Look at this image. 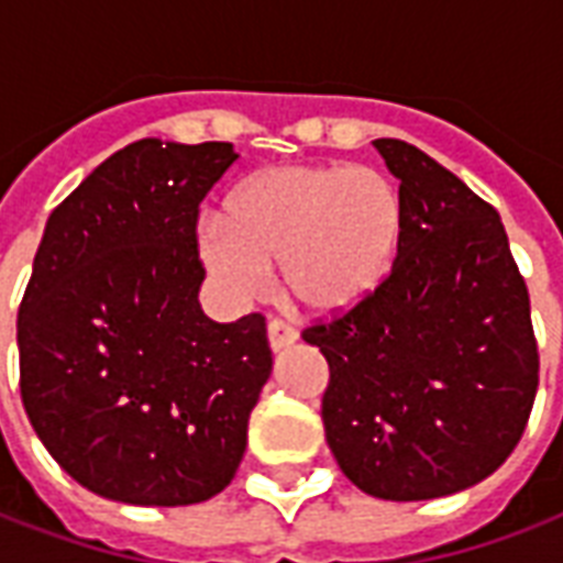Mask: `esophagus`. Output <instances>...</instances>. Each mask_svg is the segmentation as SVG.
<instances>
[{"mask_svg": "<svg viewBox=\"0 0 563 563\" xmlns=\"http://www.w3.org/2000/svg\"><path fill=\"white\" fill-rule=\"evenodd\" d=\"M267 338H269V350L282 352L287 346H294L296 343V331L282 320H269L267 325Z\"/></svg>", "mask_w": 563, "mask_h": 563, "instance_id": "obj_1", "label": "esophagus"}]
</instances>
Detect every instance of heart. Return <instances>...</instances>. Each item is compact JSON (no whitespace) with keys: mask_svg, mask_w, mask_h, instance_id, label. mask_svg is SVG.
Here are the masks:
<instances>
[{"mask_svg":"<svg viewBox=\"0 0 563 563\" xmlns=\"http://www.w3.org/2000/svg\"><path fill=\"white\" fill-rule=\"evenodd\" d=\"M205 222V267L234 299L258 296L278 267L282 285L313 317H338L376 294L402 241V199L376 167L294 164L243 178Z\"/></svg>","mask_w":563,"mask_h":563,"instance_id":"heart-1","label":"heart"}]
</instances>
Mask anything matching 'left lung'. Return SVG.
Returning <instances> with one entry per match:
<instances>
[{
    "instance_id": "1",
    "label": "left lung",
    "mask_w": 563,
    "mask_h": 563,
    "mask_svg": "<svg viewBox=\"0 0 563 563\" xmlns=\"http://www.w3.org/2000/svg\"><path fill=\"white\" fill-rule=\"evenodd\" d=\"M402 241L358 308L305 329L329 361L322 426L352 485L420 503L478 485L520 443L538 394L529 290L496 208L405 141Z\"/></svg>"
}]
</instances>
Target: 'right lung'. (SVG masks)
Returning <instances> with one entry per match:
<instances>
[{"mask_svg": "<svg viewBox=\"0 0 563 563\" xmlns=\"http://www.w3.org/2000/svg\"><path fill=\"white\" fill-rule=\"evenodd\" d=\"M232 143L114 152L52 211L16 317L20 394L49 455L96 496L205 503L246 452L273 373L261 313L199 305V202Z\"/></svg>", "mask_w": 563, "mask_h": 563, "instance_id": "add662e5", "label": "right lung"}]
</instances>
